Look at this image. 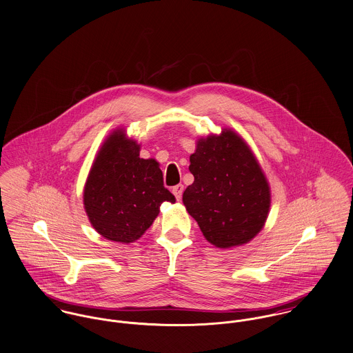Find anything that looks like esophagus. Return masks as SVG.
Masks as SVG:
<instances>
[{
  "label": "esophagus",
  "instance_id": "esophagus-1",
  "mask_svg": "<svg viewBox=\"0 0 353 353\" xmlns=\"http://www.w3.org/2000/svg\"><path fill=\"white\" fill-rule=\"evenodd\" d=\"M172 192H173V195L176 196L177 200H181V196H183V192H184V185H183V184H179V185L173 187V188H172Z\"/></svg>",
  "mask_w": 353,
  "mask_h": 353
}]
</instances>
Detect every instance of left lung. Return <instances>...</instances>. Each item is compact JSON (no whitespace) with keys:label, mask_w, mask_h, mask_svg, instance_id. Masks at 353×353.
Returning a JSON list of instances; mask_svg holds the SVG:
<instances>
[{"label":"left lung","mask_w":353,"mask_h":353,"mask_svg":"<svg viewBox=\"0 0 353 353\" xmlns=\"http://www.w3.org/2000/svg\"><path fill=\"white\" fill-rule=\"evenodd\" d=\"M190 161L195 181L183 203L204 238L221 249L252 241L267 222L271 187L245 139L232 128L200 137Z\"/></svg>","instance_id":"8db88e82"}]
</instances>
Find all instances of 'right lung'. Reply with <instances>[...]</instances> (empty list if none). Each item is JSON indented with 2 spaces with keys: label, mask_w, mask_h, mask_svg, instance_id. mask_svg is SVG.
Segmentation results:
<instances>
[{
  "label": "right lung",
  "mask_w": 353,
  "mask_h": 353,
  "mask_svg": "<svg viewBox=\"0 0 353 353\" xmlns=\"http://www.w3.org/2000/svg\"><path fill=\"white\" fill-rule=\"evenodd\" d=\"M141 145L114 130L101 145L83 187V208L93 229L120 243L139 239L163 201L176 199L165 187L159 163L139 157Z\"/></svg>",
  "instance_id": "1"
}]
</instances>
